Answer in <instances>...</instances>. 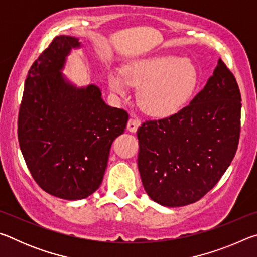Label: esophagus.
<instances>
[{
	"label": "esophagus",
	"instance_id": "34e87169",
	"mask_svg": "<svg viewBox=\"0 0 257 257\" xmlns=\"http://www.w3.org/2000/svg\"><path fill=\"white\" fill-rule=\"evenodd\" d=\"M139 124H141V122H139L138 119L130 118V119L128 120V123H127V129L129 130V132L135 133V132H137Z\"/></svg>",
	"mask_w": 257,
	"mask_h": 257
}]
</instances>
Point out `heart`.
<instances>
[{
	"mask_svg": "<svg viewBox=\"0 0 257 257\" xmlns=\"http://www.w3.org/2000/svg\"><path fill=\"white\" fill-rule=\"evenodd\" d=\"M110 88L120 96L127 95V82L139 87L137 101L147 114L167 116L186 105L198 82L197 68L189 59L156 55L134 61L123 69L108 72Z\"/></svg>",
	"mask_w": 257,
	"mask_h": 257,
	"instance_id": "b5f03b06",
	"label": "heart"
}]
</instances>
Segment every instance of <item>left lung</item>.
<instances>
[{
	"mask_svg": "<svg viewBox=\"0 0 257 257\" xmlns=\"http://www.w3.org/2000/svg\"><path fill=\"white\" fill-rule=\"evenodd\" d=\"M240 112L236 78L219 59L188 105L138 128L137 164L147 195L163 206L179 207L207 194L236 154Z\"/></svg>",
	"mask_w": 257,
	"mask_h": 257,
	"instance_id": "obj_1",
	"label": "left lung"
}]
</instances>
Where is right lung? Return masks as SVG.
I'll list each match as a JSON object with an SVG mask.
<instances>
[{"mask_svg": "<svg viewBox=\"0 0 257 257\" xmlns=\"http://www.w3.org/2000/svg\"><path fill=\"white\" fill-rule=\"evenodd\" d=\"M78 38L56 36L33 63L18 116L21 153L37 185L55 197L77 201L101 186L111 145L128 113L111 107L97 86L77 88L61 70Z\"/></svg>", "mask_w": 257, "mask_h": 257, "instance_id": "1", "label": "right lung"}]
</instances>
